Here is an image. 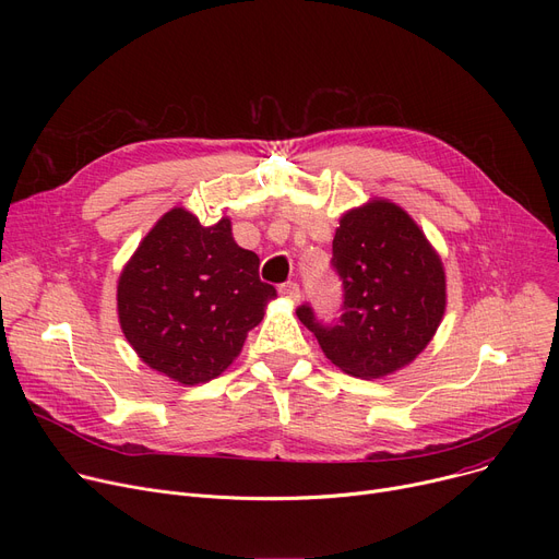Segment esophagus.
Listing matches in <instances>:
<instances>
[{
  "instance_id": "34e87169",
  "label": "esophagus",
  "mask_w": 559,
  "mask_h": 559,
  "mask_svg": "<svg viewBox=\"0 0 559 559\" xmlns=\"http://www.w3.org/2000/svg\"><path fill=\"white\" fill-rule=\"evenodd\" d=\"M278 292H281V295H283L289 304H299V301H301V289H299L297 283H283V285L278 287Z\"/></svg>"
}]
</instances>
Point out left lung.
<instances>
[{
    "label": "left lung",
    "instance_id": "left-lung-1",
    "mask_svg": "<svg viewBox=\"0 0 559 559\" xmlns=\"http://www.w3.org/2000/svg\"><path fill=\"white\" fill-rule=\"evenodd\" d=\"M333 267L344 285L337 324H321L310 306L297 310L324 356L362 380L407 367L447 310L444 262L419 224L394 201L369 199L340 217Z\"/></svg>",
    "mask_w": 559,
    "mask_h": 559
}]
</instances>
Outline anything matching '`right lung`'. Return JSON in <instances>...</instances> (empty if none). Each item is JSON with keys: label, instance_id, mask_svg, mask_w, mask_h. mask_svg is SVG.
Masks as SVG:
<instances>
[{"label": "right lung", "instance_id": "right-lung-1", "mask_svg": "<svg viewBox=\"0 0 559 559\" xmlns=\"http://www.w3.org/2000/svg\"><path fill=\"white\" fill-rule=\"evenodd\" d=\"M258 264L228 217L201 226L179 205L167 211L117 281V317L138 358L181 385L217 378L276 299Z\"/></svg>", "mask_w": 559, "mask_h": 559}]
</instances>
